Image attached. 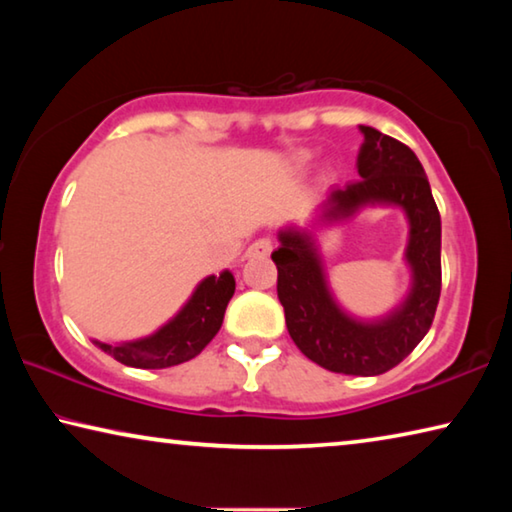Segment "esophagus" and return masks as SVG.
Wrapping results in <instances>:
<instances>
[{
  "label": "esophagus",
  "mask_w": 512,
  "mask_h": 512,
  "mask_svg": "<svg viewBox=\"0 0 512 512\" xmlns=\"http://www.w3.org/2000/svg\"><path fill=\"white\" fill-rule=\"evenodd\" d=\"M271 250H273V244H271V239H257L255 244H250L248 248H246V259H255V257H268L271 255Z\"/></svg>",
  "instance_id": "esophagus-1"
}]
</instances>
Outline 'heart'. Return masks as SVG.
Wrapping results in <instances>:
<instances>
[{"mask_svg":"<svg viewBox=\"0 0 512 512\" xmlns=\"http://www.w3.org/2000/svg\"><path fill=\"white\" fill-rule=\"evenodd\" d=\"M309 160V155H298V162L302 164V162H307Z\"/></svg>","mask_w":512,"mask_h":512,"instance_id":"b5f03b06","label":"heart"}]
</instances>
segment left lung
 <instances>
[{
	"label": "left lung",
	"mask_w": 512,
	"mask_h": 512,
	"mask_svg": "<svg viewBox=\"0 0 512 512\" xmlns=\"http://www.w3.org/2000/svg\"><path fill=\"white\" fill-rule=\"evenodd\" d=\"M359 131L361 180L329 187L307 225H282L280 246L271 257L277 298L300 352L325 370L375 377L409 357L431 327L440 298V214L418 155L377 128L359 126ZM368 206L403 210L410 225L405 249L410 289L386 315L363 319L333 296L319 235Z\"/></svg>",
	"instance_id": "obj_1"
}]
</instances>
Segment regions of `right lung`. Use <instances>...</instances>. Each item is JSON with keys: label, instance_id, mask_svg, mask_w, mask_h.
I'll return each mask as SVG.
<instances>
[{"label": "right lung", "instance_id": "add662e5", "mask_svg": "<svg viewBox=\"0 0 512 512\" xmlns=\"http://www.w3.org/2000/svg\"><path fill=\"white\" fill-rule=\"evenodd\" d=\"M232 296H235V275L225 268L219 275L203 277L185 305L155 332L121 343L99 339H92V343L108 357L131 368L158 370L178 366L194 359L214 339Z\"/></svg>", "mask_w": 512, "mask_h": 512}]
</instances>
